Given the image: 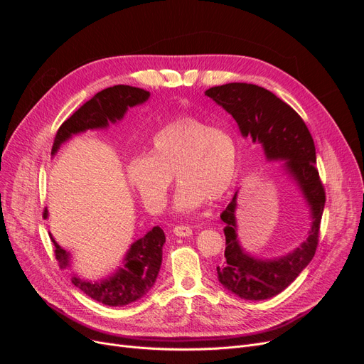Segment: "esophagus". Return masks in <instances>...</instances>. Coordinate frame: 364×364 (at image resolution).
Listing matches in <instances>:
<instances>
[{
    "instance_id": "34e87169",
    "label": "esophagus",
    "mask_w": 364,
    "mask_h": 364,
    "mask_svg": "<svg viewBox=\"0 0 364 364\" xmlns=\"http://www.w3.org/2000/svg\"><path fill=\"white\" fill-rule=\"evenodd\" d=\"M173 232H174V235H178V237H190L193 234V230H191L190 226L179 225V226L173 228Z\"/></svg>"
}]
</instances>
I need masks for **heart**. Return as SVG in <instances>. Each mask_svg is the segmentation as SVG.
<instances>
[{
	"instance_id": "b5f03b06",
	"label": "heart",
	"mask_w": 364,
	"mask_h": 364,
	"mask_svg": "<svg viewBox=\"0 0 364 364\" xmlns=\"http://www.w3.org/2000/svg\"><path fill=\"white\" fill-rule=\"evenodd\" d=\"M171 174L179 182L174 197L178 213H191L206 200L223 199L237 176L232 135L191 115L171 119L153 135L146 156L129 162L127 181L149 211L161 213Z\"/></svg>"
}]
</instances>
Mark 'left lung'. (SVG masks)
Masks as SVG:
<instances>
[{
	"mask_svg": "<svg viewBox=\"0 0 364 364\" xmlns=\"http://www.w3.org/2000/svg\"><path fill=\"white\" fill-rule=\"evenodd\" d=\"M205 95L234 117L243 136L259 142L269 161L284 159L285 171L299 186L310 205L311 230L306 241L285 257L258 259L240 246L237 238V194L220 218L225 222V261L217 278L225 289L246 301L277 296L299 277L313 259L325 206V188L316 167L313 136L301 115L273 92L252 83H226L209 87Z\"/></svg>",
	"mask_w": 364,
	"mask_h": 364,
	"instance_id": "1",
	"label": "left lung"
}]
</instances>
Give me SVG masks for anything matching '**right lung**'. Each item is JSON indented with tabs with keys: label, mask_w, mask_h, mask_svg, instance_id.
<instances>
[{
	"label": "right lung",
	"mask_w": 364,
	"mask_h": 364,
	"mask_svg": "<svg viewBox=\"0 0 364 364\" xmlns=\"http://www.w3.org/2000/svg\"><path fill=\"white\" fill-rule=\"evenodd\" d=\"M150 92L141 87L129 85H117L97 92L90 102H86L79 111H75L59 127L54 136L51 155H54L62 142L73 135L87 129H105L109 123H117L124 117L129 107L147 102ZM48 211L43 209V217ZM54 245V255L60 264V269L70 267V253L63 250L50 234ZM165 234L159 226L132 243L126 253L124 267H119L111 277L102 281H86L73 277L71 282L94 301L109 306H123L144 297L156 282L162 262V246Z\"/></svg>",
	"instance_id": "1"
}]
</instances>
